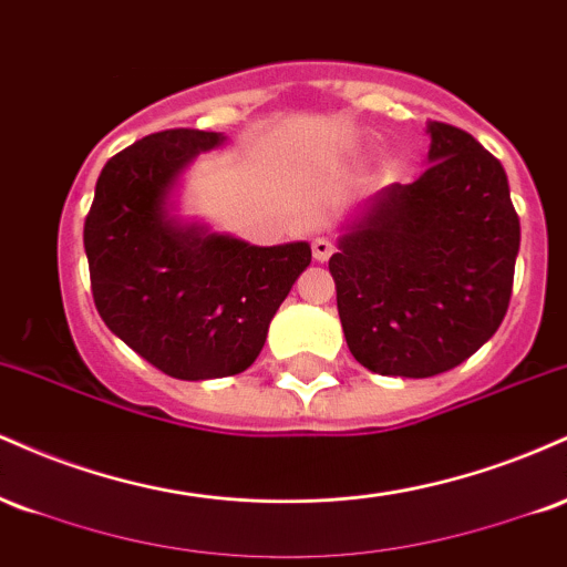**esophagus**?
Segmentation results:
<instances>
[{
    "instance_id": "34e87169",
    "label": "esophagus",
    "mask_w": 567,
    "mask_h": 567,
    "mask_svg": "<svg viewBox=\"0 0 567 567\" xmlns=\"http://www.w3.org/2000/svg\"><path fill=\"white\" fill-rule=\"evenodd\" d=\"M333 239L328 237H315L311 239V252H315L317 261H328L330 256H333Z\"/></svg>"
}]
</instances>
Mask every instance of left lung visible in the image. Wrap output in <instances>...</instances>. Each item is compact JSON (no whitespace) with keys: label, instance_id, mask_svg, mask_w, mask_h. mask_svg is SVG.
I'll return each instance as SVG.
<instances>
[{"label":"left lung","instance_id":"left-lung-1","mask_svg":"<svg viewBox=\"0 0 567 567\" xmlns=\"http://www.w3.org/2000/svg\"><path fill=\"white\" fill-rule=\"evenodd\" d=\"M429 162L386 186L330 258L349 351L381 375L429 379L477 351L509 309L519 218L504 167L429 120Z\"/></svg>","mask_w":567,"mask_h":567}]
</instances>
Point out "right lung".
<instances>
[{"mask_svg":"<svg viewBox=\"0 0 567 567\" xmlns=\"http://www.w3.org/2000/svg\"><path fill=\"white\" fill-rule=\"evenodd\" d=\"M220 133L173 127L106 162L84 218L90 290L101 320L135 354L184 381L243 373L292 282L306 243L252 247L165 218V197L194 154Z\"/></svg>","mask_w":567,"mask_h":567,"instance_id":"obj_1","label":"right lung"}]
</instances>
